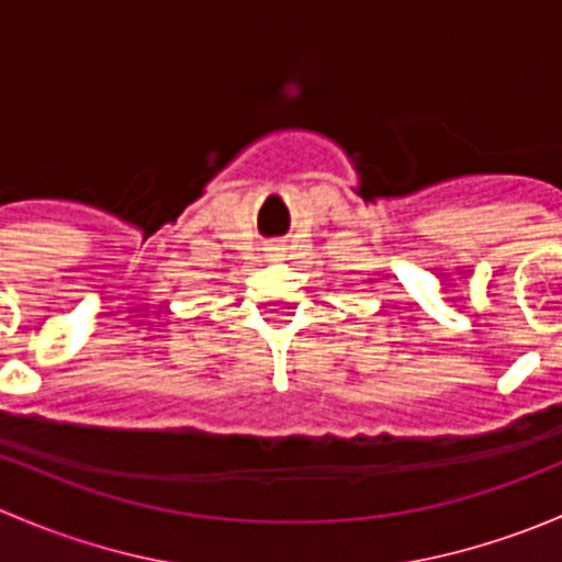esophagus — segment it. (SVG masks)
I'll use <instances>...</instances> for the list:
<instances>
[{"instance_id":"34e87169","label":"esophagus","mask_w":562,"mask_h":562,"mask_svg":"<svg viewBox=\"0 0 562 562\" xmlns=\"http://www.w3.org/2000/svg\"><path fill=\"white\" fill-rule=\"evenodd\" d=\"M269 252H280V247H269Z\"/></svg>"}]
</instances>
